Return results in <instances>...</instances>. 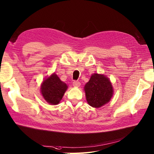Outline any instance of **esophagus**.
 I'll return each instance as SVG.
<instances>
[{"mask_svg":"<svg viewBox=\"0 0 154 154\" xmlns=\"http://www.w3.org/2000/svg\"><path fill=\"white\" fill-rule=\"evenodd\" d=\"M72 85L74 87H79L80 86V82L78 81H74L73 82Z\"/></svg>","mask_w":154,"mask_h":154,"instance_id":"obj_1","label":"esophagus"}]
</instances>
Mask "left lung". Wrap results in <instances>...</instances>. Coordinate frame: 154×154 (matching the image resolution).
Wrapping results in <instances>:
<instances>
[{
  "mask_svg": "<svg viewBox=\"0 0 154 154\" xmlns=\"http://www.w3.org/2000/svg\"><path fill=\"white\" fill-rule=\"evenodd\" d=\"M86 100L93 107L99 108L110 101L113 90L110 80L103 74H94L85 85Z\"/></svg>",
  "mask_w": 154,
  "mask_h": 154,
  "instance_id": "left-lung-1",
  "label": "left lung"
}]
</instances>
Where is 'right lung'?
<instances>
[{"label":"right lung","instance_id":"1","mask_svg":"<svg viewBox=\"0 0 154 154\" xmlns=\"http://www.w3.org/2000/svg\"><path fill=\"white\" fill-rule=\"evenodd\" d=\"M67 88L66 84L61 81L57 74H53L43 81L41 92L49 104L57 105L62 100Z\"/></svg>","mask_w":154,"mask_h":154}]
</instances>
